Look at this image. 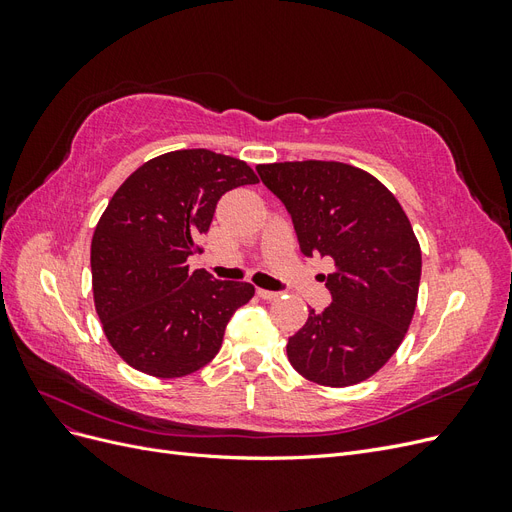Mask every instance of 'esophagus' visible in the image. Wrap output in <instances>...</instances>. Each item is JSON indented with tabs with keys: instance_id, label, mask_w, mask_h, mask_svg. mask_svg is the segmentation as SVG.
<instances>
[{
	"instance_id": "obj_1",
	"label": "esophagus",
	"mask_w": 512,
	"mask_h": 512,
	"mask_svg": "<svg viewBox=\"0 0 512 512\" xmlns=\"http://www.w3.org/2000/svg\"><path fill=\"white\" fill-rule=\"evenodd\" d=\"M256 292H258V297H260V299H265V301H273V299L280 297V292H275V290H265V288H258Z\"/></svg>"
}]
</instances>
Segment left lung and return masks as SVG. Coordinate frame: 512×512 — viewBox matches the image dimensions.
I'll use <instances>...</instances> for the list:
<instances>
[{
    "label": "left lung",
    "instance_id": "left-lung-1",
    "mask_svg": "<svg viewBox=\"0 0 512 512\" xmlns=\"http://www.w3.org/2000/svg\"><path fill=\"white\" fill-rule=\"evenodd\" d=\"M282 200L305 256L331 258V305L309 309L288 339V361L324 386L363 382L391 359L414 316L421 247L408 215L384 185L342 162L256 166Z\"/></svg>",
    "mask_w": 512,
    "mask_h": 512
}]
</instances>
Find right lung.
Returning a JSON list of instances; mask_svg holds the SVG:
<instances>
[{
	"label": "right lung",
	"mask_w": 512,
	"mask_h": 512,
	"mask_svg": "<svg viewBox=\"0 0 512 512\" xmlns=\"http://www.w3.org/2000/svg\"><path fill=\"white\" fill-rule=\"evenodd\" d=\"M250 183L258 177L237 158L181 149L145 162L113 194L91 239V282L104 335L134 369L181 378L220 352L254 286L190 271L188 258L218 200Z\"/></svg>",
	"instance_id": "1"
}]
</instances>
